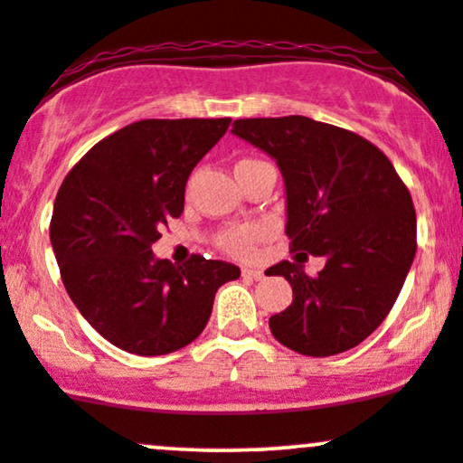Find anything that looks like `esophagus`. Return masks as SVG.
Masks as SVG:
<instances>
[{
	"instance_id": "esophagus-1",
	"label": "esophagus",
	"mask_w": 463,
	"mask_h": 463,
	"mask_svg": "<svg viewBox=\"0 0 463 463\" xmlns=\"http://www.w3.org/2000/svg\"><path fill=\"white\" fill-rule=\"evenodd\" d=\"M243 279H252V280H261L263 279V269L259 268H243L241 269Z\"/></svg>"
}]
</instances>
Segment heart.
<instances>
[{"instance_id":"1","label":"heart","mask_w":463,"mask_h":463,"mask_svg":"<svg viewBox=\"0 0 463 463\" xmlns=\"http://www.w3.org/2000/svg\"><path fill=\"white\" fill-rule=\"evenodd\" d=\"M243 163H254V161H239L237 165H243ZM259 237H261V228L239 226L220 237V246L224 248L226 252L235 254V257H250L254 250V243L259 241Z\"/></svg>"}]
</instances>
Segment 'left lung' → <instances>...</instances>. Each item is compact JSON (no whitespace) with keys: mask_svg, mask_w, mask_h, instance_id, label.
<instances>
[{"mask_svg":"<svg viewBox=\"0 0 463 463\" xmlns=\"http://www.w3.org/2000/svg\"><path fill=\"white\" fill-rule=\"evenodd\" d=\"M232 135L279 165L291 252L326 259L317 276L298 259L265 272L285 276L294 289L291 305L269 317V331L307 357L354 348L385 320L416 257L405 183L364 137L309 117L237 119Z\"/></svg>","mask_w":463,"mask_h":463,"instance_id":"left-lung-1","label":"left lung"}]
</instances>
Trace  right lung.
<instances>
[{
	"instance_id": "1",
	"label": "right lung",
	"mask_w": 463,
	"mask_h": 463,
	"mask_svg": "<svg viewBox=\"0 0 463 463\" xmlns=\"http://www.w3.org/2000/svg\"><path fill=\"white\" fill-rule=\"evenodd\" d=\"M224 119H143L84 154L58 189L50 239L69 298L117 348L156 357L204 331L217 289L239 268L194 254L156 259L152 243L184 209L189 174L224 137Z\"/></svg>"
}]
</instances>
